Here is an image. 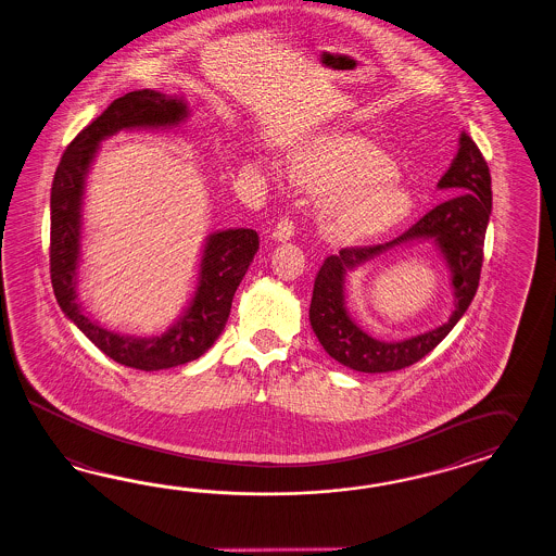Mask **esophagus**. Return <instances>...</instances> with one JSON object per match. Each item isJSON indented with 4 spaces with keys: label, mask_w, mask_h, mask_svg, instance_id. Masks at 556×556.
I'll return each mask as SVG.
<instances>
[{
    "label": "esophagus",
    "mask_w": 556,
    "mask_h": 556,
    "mask_svg": "<svg viewBox=\"0 0 556 556\" xmlns=\"http://www.w3.org/2000/svg\"><path fill=\"white\" fill-rule=\"evenodd\" d=\"M292 236H294V222L290 217H282L271 231V238L278 242H288V240H292Z\"/></svg>",
    "instance_id": "34e87169"
}]
</instances>
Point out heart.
Returning a JSON list of instances; mask_svg holds the SVG:
<instances>
[{
    "label": "heart",
    "instance_id": "heart-1",
    "mask_svg": "<svg viewBox=\"0 0 556 556\" xmlns=\"http://www.w3.org/2000/svg\"><path fill=\"white\" fill-rule=\"evenodd\" d=\"M381 149L358 137H328L292 157L300 186L320 195V222L330 236L356 240L397 226L412 212V193Z\"/></svg>",
    "mask_w": 556,
    "mask_h": 556
}]
</instances>
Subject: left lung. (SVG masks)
Wrapping results in <instances>:
<instances>
[{
    "instance_id": "left-lung-1",
    "label": "left lung",
    "mask_w": 556,
    "mask_h": 556,
    "mask_svg": "<svg viewBox=\"0 0 556 556\" xmlns=\"http://www.w3.org/2000/svg\"><path fill=\"white\" fill-rule=\"evenodd\" d=\"M438 187L445 189L450 198L419 217L405 233L379 245L342 248L339 256H328L316 274L311 325L328 355L344 367L361 372H389L409 367L450 334L476 296L484 262L485 228L492 214V177L485 159L468 132H462L456 159L443 173ZM417 239H431L443 252L453 271L457 308L442 328L407 342H377L356 328L345 313L343 276L387 249Z\"/></svg>"
}]
</instances>
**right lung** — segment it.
Returning a JSON list of instances; mask_svg holds the SVG:
<instances>
[{"label":"right lung","mask_w":556,"mask_h":556,"mask_svg":"<svg viewBox=\"0 0 556 556\" xmlns=\"http://www.w3.org/2000/svg\"><path fill=\"white\" fill-rule=\"evenodd\" d=\"M187 116V104L177 97L144 88L113 100L106 111L86 125L60 159L50 195V278L62 313L85 332L106 356L130 369H172L200 358L228 323L231 300L260 238L254 229L215 231L205 243L200 282L186 314L157 337H125L97 325L86 316L76 294L80 256L83 195L88 167L100 141L123 128L177 127Z\"/></svg>","instance_id":"right-lung-1"}]
</instances>
